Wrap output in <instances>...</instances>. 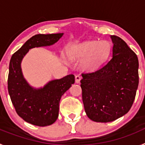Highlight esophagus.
<instances>
[{
  "instance_id": "obj_1",
  "label": "esophagus",
  "mask_w": 145,
  "mask_h": 145,
  "mask_svg": "<svg viewBox=\"0 0 145 145\" xmlns=\"http://www.w3.org/2000/svg\"><path fill=\"white\" fill-rule=\"evenodd\" d=\"M80 80H81V77H80V75H76V76H75V83H76V84H79Z\"/></svg>"
}]
</instances>
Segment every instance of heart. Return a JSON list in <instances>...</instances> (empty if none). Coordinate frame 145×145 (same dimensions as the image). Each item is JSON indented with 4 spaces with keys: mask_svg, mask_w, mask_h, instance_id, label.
I'll use <instances>...</instances> for the list:
<instances>
[{
    "mask_svg": "<svg viewBox=\"0 0 145 145\" xmlns=\"http://www.w3.org/2000/svg\"><path fill=\"white\" fill-rule=\"evenodd\" d=\"M111 52V44L107 40H88L72 45L68 48L71 59L82 60V67L86 70H94L107 59Z\"/></svg>",
    "mask_w": 145,
    "mask_h": 145,
    "instance_id": "b5f03b06",
    "label": "heart"
}]
</instances>
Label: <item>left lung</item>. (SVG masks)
Masks as SVG:
<instances>
[{
    "label": "left lung",
    "instance_id": "obj_1",
    "mask_svg": "<svg viewBox=\"0 0 145 145\" xmlns=\"http://www.w3.org/2000/svg\"><path fill=\"white\" fill-rule=\"evenodd\" d=\"M112 58L100 69L82 74V99L88 118L111 122L130 110L139 85L137 56L126 43L110 35Z\"/></svg>",
    "mask_w": 145,
    "mask_h": 145
}]
</instances>
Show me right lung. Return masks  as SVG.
Instances as JSON below:
<instances>
[{"mask_svg": "<svg viewBox=\"0 0 145 145\" xmlns=\"http://www.w3.org/2000/svg\"><path fill=\"white\" fill-rule=\"evenodd\" d=\"M64 33L38 34L27 40L11 57L8 78V91L16 113L26 122L38 126L53 124L59 116L61 96L75 83L72 74L50 80L41 88L28 84L22 71L21 63L29 49L52 46Z\"/></svg>", "mask_w": 145, "mask_h": 145, "instance_id": "add662e5", "label": "right lung"}]
</instances>
